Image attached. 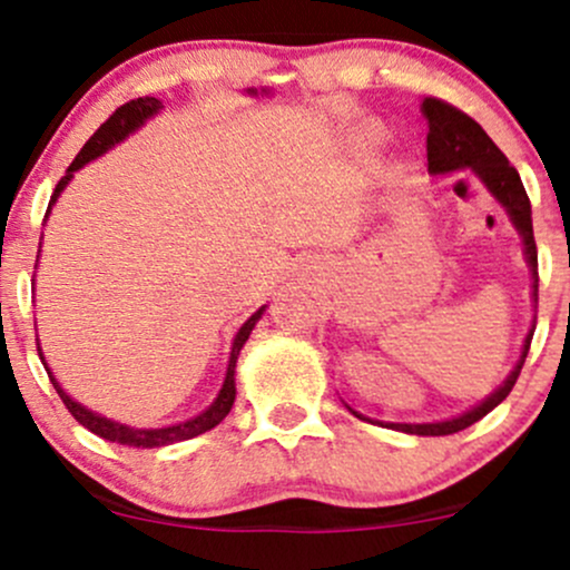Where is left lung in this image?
Returning <instances> with one entry per match:
<instances>
[{"instance_id": "1", "label": "left lung", "mask_w": 570, "mask_h": 570, "mask_svg": "<svg viewBox=\"0 0 570 570\" xmlns=\"http://www.w3.org/2000/svg\"><path fill=\"white\" fill-rule=\"evenodd\" d=\"M421 109H423V117L429 120V134H426L429 171L450 174V171H461V168H469V171L480 176L482 185H485L490 189V195L507 208L509 217H512V225L517 227V233L522 235V244H525V259L528 265H531V276H533V299L539 303V254H535V240H533L531 200H528V193L525 187H522V179L520 174H517V168L507 160V155L495 147L493 139L482 130L480 122H474L466 112L455 109L453 104L429 96L423 98ZM533 330L528 332L525 345H522V356L520 362H517V367L512 370V375H509L507 381H503V385H499L485 402L476 404V407H472L469 412H463V415L450 417V421H440V423H381V421H370V423H381V426L404 431V434H421V436H444V434H455V431L469 429L472 423L480 421V417H485L490 410L499 407L503 399L509 396V391L514 389L522 364H525L528 348H531ZM353 415L364 417L358 415V412H353ZM364 421H367V417H364Z\"/></svg>"}]
</instances>
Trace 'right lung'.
<instances>
[{"label":"right lung","mask_w":570,"mask_h":570,"mask_svg":"<svg viewBox=\"0 0 570 570\" xmlns=\"http://www.w3.org/2000/svg\"><path fill=\"white\" fill-rule=\"evenodd\" d=\"M254 94V90H252ZM163 107V104L158 101V98L153 96H144V98H134V101L122 104V107H117L112 117H109L107 122H104L101 128L96 130L94 136H90L88 141H85V147L80 149V155H77L75 160H71V166L67 168V176H63L61 181L56 185V193L53 198H50V206H48V214L50 208H53V203L58 200V195H61V189L69 185V179L75 176L77 168H82L85 163L96 160L98 155H104L107 149H112L115 144H120L122 139H126L128 134H134L136 128L144 126V120L153 115H158V109ZM263 311L265 305L259 307L257 313H254L248 322L240 326L238 335H235L233 340V351H230V364H227V375H225V383H222V391L219 396L214 399V404L208 407L206 412H200V415L189 417V421L185 423H176V426H166V429H130L126 426V423H115L109 421V417L98 415V412L94 410H85L80 402H75L67 391L61 389V385L56 383L53 372H50L48 367V377L50 383H53V389L58 391V396H61V402L67 404V410L75 415L77 423H82L85 429L94 431L96 436H101V440H109V442H117V444H128V448H163V444H174V442H185V440H193V436L198 434H206V431H212L214 426H219L222 421L227 417V412H230L233 402H235V362H238V353L240 348H244V343L248 340V335H252L254 324L263 318ZM39 351V358H42L45 364V356H42V348L37 345Z\"/></svg>","instance_id":"obj_1"}]
</instances>
